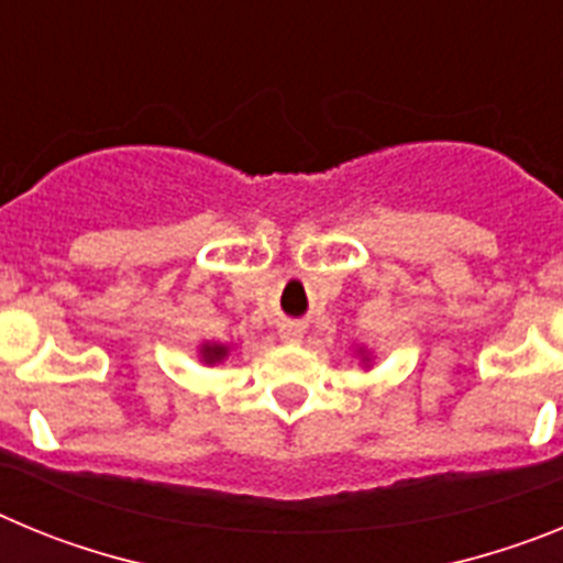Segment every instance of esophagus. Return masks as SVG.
<instances>
[{
  "label": "esophagus",
  "mask_w": 563,
  "mask_h": 563,
  "mask_svg": "<svg viewBox=\"0 0 563 563\" xmlns=\"http://www.w3.org/2000/svg\"><path fill=\"white\" fill-rule=\"evenodd\" d=\"M282 341H287V343H296V341H301V324H296V321H287V324H282Z\"/></svg>",
  "instance_id": "obj_1"
}]
</instances>
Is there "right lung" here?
I'll return each instance as SVG.
<instances>
[{"instance_id": "add662e5", "label": "right lung", "mask_w": 563, "mask_h": 563, "mask_svg": "<svg viewBox=\"0 0 563 563\" xmlns=\"http://www.w3.org/2000/svg\"><path fill=\"white\" fill-rule=\"evenodd\" d=\"M202 357H206V363L222 361V357H225V346H206V350H202Z\"/></svg>"}]
</instances>
